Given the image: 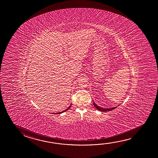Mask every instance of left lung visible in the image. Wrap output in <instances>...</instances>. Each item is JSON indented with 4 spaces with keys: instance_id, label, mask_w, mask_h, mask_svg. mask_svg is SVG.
Wrapping results in <instances>:
<instances>
[{
    "instance_id": "8db88e82",
    "label": "left lung",
    "mask_w": 158,
    "mask_h": 158,
    "mask_svg": "<svg viewBox=\"0 0 158 158\" xmlns=\"http://www.w3.org/2000/svg\"><path fill=\"white\" fill-rule=\"evenodd\" d=\"M94 106H95L96 107V109H98V110L99 111H100L101 112H107L110 111H111L112 110H114V109H116L117 107H112V108H109V109H104V108H102V107H99V106H98L94 102H93Z\"/></svg>"
}]
</instances>
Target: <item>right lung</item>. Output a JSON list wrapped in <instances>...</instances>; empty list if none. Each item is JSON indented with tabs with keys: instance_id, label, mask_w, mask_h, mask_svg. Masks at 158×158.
Here are the masks:
<instances>
[{
	"instance_id": "obj_1",
	"label": "right lung",
	"mask_w": 158,
	"mask_h": 158,
	"mask_svg": "<svg viewBox=\"0 0 158 158\" xmlns=\"http://www.w3.org/2000/svg\"><path fill=\"white\" fill-rule=\"evenodd\" d=\"M71 106H72V104L70 105V106H69V107H68L67 109H66L65 110H64V111H63L60 112H58V113H55V114H62V113H63V112H64L65 111H67L68 110H69V109H70V107H71Z\"/></svg>"
}]
</instances>
